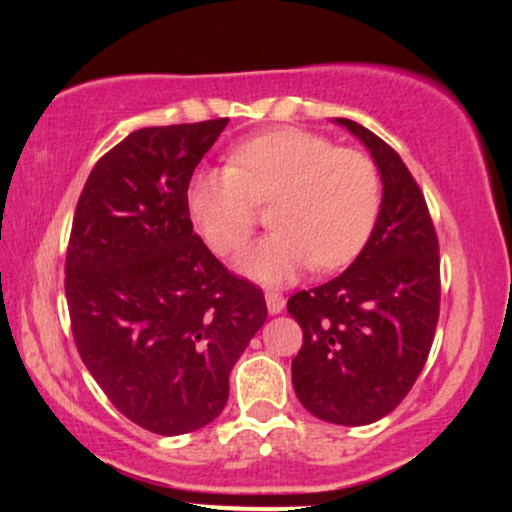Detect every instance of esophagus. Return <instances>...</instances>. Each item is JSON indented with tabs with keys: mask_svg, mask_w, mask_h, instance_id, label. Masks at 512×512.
Returning a JSON list of instances; mask_svg holds the SVG:
<instances>
[{
	"mask_svg": "<svg viewBox=\"0 0 512 512\" xmlns=\"http://www.w3.org/2000/svg\"><path fill=\"white\" fill-rule=\"evenodd\" d=\"M264 301H267V310L272 315L281 313V310H284V305H286V298L281 296L279 291H267V293H264Z\"/></svg>",
	"mask_w": 512,
	"mask_h": 512,
	"instance_id": "obj_1",
	"label": "esophagus"
}]
</instances>
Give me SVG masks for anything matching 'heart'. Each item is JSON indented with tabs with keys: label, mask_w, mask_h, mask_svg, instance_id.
Wrapping results in <instances>:
<instances>
[{
	"label": "heart",
	"mask_w": 512,
	"mask_h": 512,
	"mask_svg": "<svg viewBox=\"0 0 512 512\" xmlns=\"http://www.w3.org/2000/svg\"><path fill=\"white\" fill-rule=\"evenodd\" d=\"M199 236L216 255L243 248L269 204L276 226L240 257L260 281H286L313 264L332 272L366 248L380 214V175L356 149L308 129H274L231 151V166L199 168L185 192Z\"/></svg>",
	"instance_id": "b5f03b06"
}]
</instances>
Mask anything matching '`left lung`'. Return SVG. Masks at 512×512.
<instances>
[{
	"mask_svg": "<svg viewBox=\"0 0 512 512\" xmlns=\"http://www.w3.org/2000/svg\"><path fill=\"white\" fill-rule=\"evenodd\" d=\"M337 122L373 156L383 202L351 267L286 303L303 330L291 378L317 419L366 426L390 414L426 366L440 310L438 236L397 151L354 120Z\"/></svg>",
	"mask_w": 512,
	"mask_h": 512,
	"instance_id": "left-lung-1",
	"label": "left lung"
}]
</instances>
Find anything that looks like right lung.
<instances>
[{"instance_id": "obj_1", "label": "right lung", "mask_w": 512, "mask_h": 512, "mask_svg": "<svg viewBox=\"0 0 512 512\" xmlns=\"http://www.w3.org/2000/svg\"><path fill=\"white\" fill-rule=\"evenodd\" d=\"M228 117L144 127L88 175L64 293L81 361L120 414L158 436L211 424L228 375L267 320L260 286L192 231L185 192Z\"/></svg>"}]
</instances>
